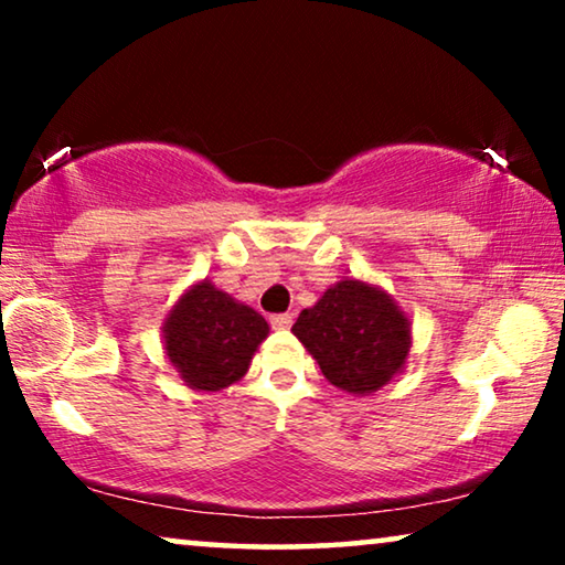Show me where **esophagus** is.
Instances as JSON below:
<instances>
[{"label":"esophagus","mask_w":565,"mask_h":565,"mask_svg":"<svg viewBox=\"0 0 565 565\" xmlns=\"http://www.w3.org/2000/svg\"><path fill=\"white\" fill-rule=\"evenodd\" d=\"M269 323H273V329H277V331L290 329L292 327V316L290 313H275L273 319H269Z\"/></svg>","instance_id":"34e87169"}]
</instances>
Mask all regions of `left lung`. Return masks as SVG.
Instances as JSON below:
<instances>
[{"instance_id": "left-lung-1", "label": "left lung", "mask_w": 565, "mask_h": 565, "mask_svg": "<svg viewBox=\"0 0 565 565\" xmlns=\"http://www.w3.org/2000/svg\"><path fill=\"white\" fill-rule=\"evenodd\" d=\"M323 377L350 396H373L404 373L412 319L381 285L342 277L292 323Z\"/></svg>"}]
</instances>
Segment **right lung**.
Wrapping results in <instances>:
<instances>
[{"mask_svg": "<svg viewBox=\"0 0 565 565\" xmlns=\"http://www.w3.org/2000/svg\"><path fill=\"white\" fill-rule=\"evenodd\" d=\"M267 334L265 316L215 288L207 277L182 290L161 323L169 365L188 388L203 393L242 381Z\"/></svg>", "mask_w": 565, "mask_h": 565, "instance_id": "right-lung-1", "label": "right lung"}]
</instances>
